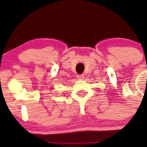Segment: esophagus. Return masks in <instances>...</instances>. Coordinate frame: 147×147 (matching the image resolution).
Wrapping results in <instances>:
<instances>
[{
  "label": "esophagus",
  "mask_w": 147,
  "mask_h": 147,
  "mask_svg": "<svg viewBox=\"0 0 147 147\" xmlns=\"http://www.w3.org/2000/svg\"><path fill=\"white\" fill-rule=\"evenodd\" d=\"M84 75H77V78H78V79H79V80H82L83 78H84Z\"/></svg>",
  "instance_id": "obj_1"
}]
</instances>
